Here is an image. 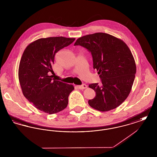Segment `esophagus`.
I'll use <instances>...</instances> for the list:
<instances>
[{"label":"esophagus","instance_id":"34e87169","mask_svg":"<svg viewBox=\"0 0 157 157\" xmlns=\"http://www.w3.org/2000/svg\"><path fill=\"white\" fill-rule=\"evenodd\" d=\"M77 88L79 90H83V89H86L87 88V85L85 84H82V85L77 86Z\"/></svg>","mask_w":157,"mask_h":157}]
</instances>
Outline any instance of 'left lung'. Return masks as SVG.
<instances>
[{
	"instance_id": "8db88e82",
	"label": "left lung",
	"mask_w": 157,
	"mask_h": 157,
	"mask_svg": "<svg viewBox=\"0 0 157 157\" xmlns=\"http://www.w3.org/2000/svg\"><path fill=\"white\" fill-rule=\"evenodd\" d=\"M80 45L91 52L94 69L102 83H91L96 96L88 101L92 108L102 112L119 106L128 97L134 81L136 64L127 44L121 39L105 33H95L78 38Z\"/></svg>"
}]
</instances>
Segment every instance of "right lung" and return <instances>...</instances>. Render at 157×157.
Returning <instances> with one entry per match:
<instances>
[{"mask_svg":"<svg viewBox=\"0 0 157 157\" xmlns=\"http://www.w3.org/2000/svg\"><path fill=\"white\" fill-rule=\"evenodd\" d=\"M75 38H40L30 43L23 53L18 76L23 94L37 109L53 114L67 108L68 97L74 90L52 79V65L56 53L71 44Z\"/></svg>","mask_w":157,"mask_h":157,"instance_id":"obj_1","label":"right lung"}]
</instances>
